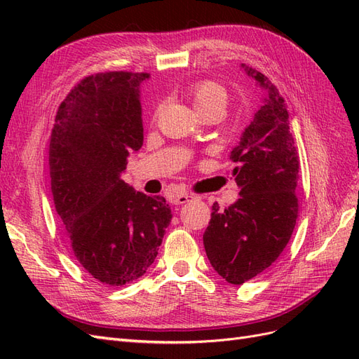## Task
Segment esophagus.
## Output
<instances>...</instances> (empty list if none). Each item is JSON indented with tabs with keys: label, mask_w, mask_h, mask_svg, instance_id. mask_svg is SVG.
Wrapping results in <instances>:
<instances>
[{
	"label": "esophagus",
	"mask_w": 359,
	"mask_h": 359,
	"mask_svg": "<svg viewBox=\"0 0 359 359\" xmlns=\"http://www.w3.org/2000/svg\"><path fill=\"white\" fill-rule=\"evenodd\" d=\"M193 199H194V194H191V193H177L175 196H173V203L182 205V203H187Z\"/></svg>",
	"instance_id": "esophagus-1"
}]
</instances>
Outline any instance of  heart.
Here are the masks:
<instances>
[{
  "label": "heart",
  "instance_id": "b5f03b06",
  "mask_svg": "<svg viewBox=\"0 0 359 359\" xmlns=\"http://www.w3.org/2000/svg\"><path fill=\"white\" fill-rule=\"evenodd\" d=\"M187 97L196 107L199 115L211 111H222L227 103V93L224 86L211 79H202L193 82L187 88ZM158 115V109L154 114V119Z\"/></svg>",
  "mask_w": 359,
  "mask_h": 359
}]
</instances>
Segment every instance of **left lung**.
I'll return each instance as SVG.
<instances>
[{"mask_svg": "<svg viewBox=\"0 0 359 359\" xmlns=\"http://www.w3.org/2000/svg\"><path fill=\"white\" fill-rule=\"evenodd\" d=\"M243 67L268 97L229 154L238 165L233 175L241 196L224 210L215 202L203 233L212 268L231 285H243L273 265L298 219L299 161L287 104L264 73Z\"/></svg>", "mask_w": 359, "mask_h": 359, "instance_id": "left-lung-1", "label": "left lung"}]
</instances>
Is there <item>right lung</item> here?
<instances>
[{
  "label": "right lung",
  "mask_w": 359,
  "mask_h": 359,
  "mask_svg": "<svg viewBox=\"0 0 359 359\" xmlns=\"http://www.w3.org/2000/svg\"><path fill=\"white\" fill-rule=\"evenodd\" d=\"M147 78L86 76L61 102L50 135V189L64 235L86 273L109 286L147 273L172 219L165 198L121 180L128 154L144 144L139 85Z\"/></svg>",
  "instance_id": "add662e5"
}]
</instances>
